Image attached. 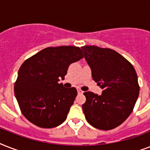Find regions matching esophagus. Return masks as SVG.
I'll list each match as a JSON object with an SVG mask.
<instances>
[{"instance_id":"34e87169","label":"esophagus","mask_w":150,"mask_h":150,"mask_svg":"<svg viewBox=\"0 0 150 150\" xmlns=\"http://www.w3.org/2000/svg\"><path fill=\"white\" fill-rule=\"evenodd\" d=\"M78 93H79V94H82V93H83V92H82V90H81V89H78Z\"/></svg>"}]
</instances>
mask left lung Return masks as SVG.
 <instances>
[{
	"label": "left lung",
	"instance_id": "8db88e82",
	"mask_svg": "<svg viewBox=\"0 0 150 150\" xmlns=\"http://www.w3.org/2000/svg\"><path fill=\"white\" fill-rule=\"evenodd\" d=\"M93 79L103 89L100 96L86 92L82 104L86 119L93 127L110 130L132 112L139 94L138 77L132 64L115 50L96 46L82 47Z\"/></svg>",
	"mask_w": 150,
	"mask_h": 150
}]
</instances>
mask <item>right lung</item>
<instances>
[{"instance_id":"right-lung-1","label":"right lung","mask_w":150,"mask_h":150,"mask_svg":"<svg viewBox=\"0 0 150 150\" xmlns=\"http://www.w3.org/2000/svg\"><path fill=\"white\" fill-rule=\"evenodd\" d=\"M82 57L79 47L61 46L45 48L23 62L15 82V95L28 121L43 128L65 121L77 90L58 82L64 79L71 64Z\"/></svg>"}]
</instances>
